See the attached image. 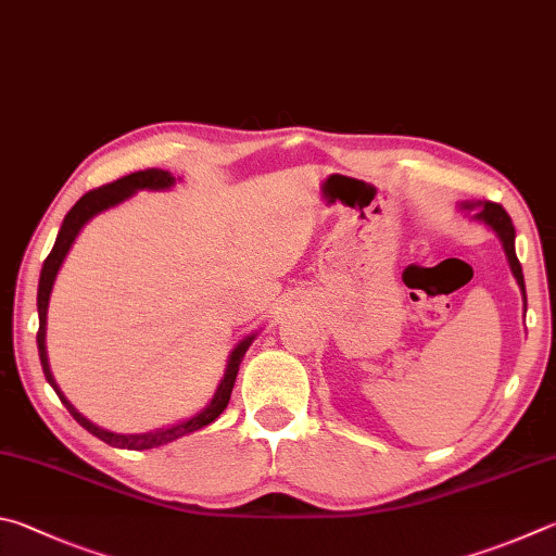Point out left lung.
<instances>
[{"instance_id":"left-lung-1","label":"left lung","mask_w":556,"mask_h":556,"mask_svg":"<svg viewBox=\"0 0 556 556\" xmlns=\"http://www.w3.org/2000/svg\"><path fill=\"white\" fill-rule=\"evenodd\" d=\"M459 210L466 214V217L481 222V224H485V227L495 231V237H498L503 243L505 256H508L513 276H515V280H518V286L522 290L525 305H528V298H525L522 266H520L518 256H515V227H513V219L508 217V212H505L501 204H495V202H462Z\"/></svg>"}]
</instances>
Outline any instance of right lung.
<instances>
[{
    "instance_id": "right-lung-1",
    "label": "right lung",
    "mask_w": 556,
    "mask_h": 556,
    "mask_svg": "<svg viewBox=\"0 0 556 556\" xmlns=\"http://www.w3.org/2000/svg\"><path fill=\"white\" fill-rule=\"evenodd\" d=\"M175 185V178L168 170H161V168H149V170H139V173H131V175H124V178L114 180L110 185H102V188L90 190L87 194H83L80 200L73 204V210L65 214L63 219V227L58 231V239L53 243L51 253H48V258L43 261V268H41V278H38V334H36V344H38V356H41V366H43V376L46 381L53 386L55 395L61 397V403L67 407V413H71L77 422H80L87 432L94 434L97 440L106 442L110 446H119V450H134V452H141V450H153V446H161V444H168L173 440H178V437H185L190 432H198L202 427H207L210 422L217 420V417L224 413V407H227L229 397H231V388L233 381H237V374H239V364L243 354L249 352V346L253 339H256L258 332H253L249 337H243L241 342L231 349L229 354V362H227V371H224V378L217 386V391H214L212 401L202 407L200 413H194L188 420H180L175 425L168 427H161V430H153V432H143V434H119V432H110V430H102V427H97L94 422L87 420L83 413L75 410V405L67 401L63 395L61 388H58L55 378L51 374V364H48V352H46V325H48V303H51V293H53V283L58 278V270H61L63 261L67 256V251L77 239V233L83 231V227L97 214L116 207V204L129 200L131 194H136L139 190H168Z\"/></svg>"
}]
</instances>
